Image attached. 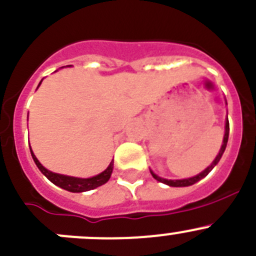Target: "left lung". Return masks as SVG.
<instances>
[{
    "instance_id": "8db88e82",
    "label": "left lung",
    "mask_w": 256,
    "mask_h": 256,
    "mask_svg": "<svg viewBox=\"0 0 256 256\" xmlns=\"http://www.w3.org/2000/svg\"><path fill=\"white\" fill-rule=\"evenodd\" d=\"M228 130H230V126H228V119H226V123H225V134H224V142H222V146H221L220 152H218V154L216 156L215 160H214V162L211 163L210 166H208V168L205 170V171H202L200 174H197V176L190 177V178H184V180H166V178H162V177L157 176V174H153L152 171H150V174H152L153 178L157 180V181L162 182V184H168V186H172V187H186V186H191V184H196V182H198L200 180H202L204 177L208 176V174H210L211 171H212L214 167H215L216 164H218V160H221V157H222L224 152H225L226 144H228Z\"/></svg>"
}]
</instances>
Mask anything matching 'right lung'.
I'll return each mask as SVG.
<instances>
[{"label": "right lung", "instance_id": "obj_1", "mask_svg": "<svg viewBox=\"0 0 256 256\" xmlns=\"http://www.w3.org/2000/svg\"><path fill=\"white\" fill-rule=\"evenodd\" d=\"M30 150H31V156H32L34 158V162L36 163L38 168L45 174L46 178L50 180L54 184H56V186L62 187V188L66 190V191H70V192H85V191H89V190L96 188V187L102 186V184H104L106 182H108V180L110 178L112 172H113V160H112L110 164L106 167V171H103L102 174H96V176L94 177H90V178H79V177H72V176H65V174H55V172H51L48 171V170H46L45 167L38 162V160L36 158V156L34 154L31 147H30Z\"/></svg>", "mask_w": 256, "mask_h": 256}]
</instances>
